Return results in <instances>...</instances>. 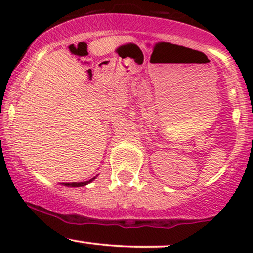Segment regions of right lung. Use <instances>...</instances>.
I'll list each match as a JSON object with an SVG mask.
<instances>
[{
  "label": "right lung",
  "mask_w": 253,
  "mask_h": 253,
  "mask_svg": "<svg viewBox=\"0 0 253 253\" xmlns=\"http://www.w3.org/2000/svg\"><path fill=\"white\" fill-rule=\"evenodd\" d=\"M96 178V177H94V178H91V179H89V181H86V182H80V183H63L64 185H66V187H83V185H86V184H89L90 182H92L94 181V179Z\"/></svg>",
  "instance_id": "obj_1"
}]
</instances>
